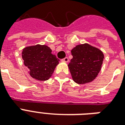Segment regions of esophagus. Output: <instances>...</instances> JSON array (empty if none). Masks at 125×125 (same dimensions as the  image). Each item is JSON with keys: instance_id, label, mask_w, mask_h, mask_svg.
<instances>
[{"instance_id": "esophagus-1", "label": "esophagus", "mask_w": 125, "mask_h": 125, "mask_svg": "<svg viewBox=\"0 0 125 125\" xmlns=\"http://www.w3.org/2000/svg\"><path fill=\"white\" fill-rule=\"evenodd\" d=\"M62 62H68L69 58H67V57H65V58L62 59Z\"/></svg>"}]
</instances>
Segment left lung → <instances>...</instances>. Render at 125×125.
Segmentation results:
<instances>
[{
  "instance_id": "obj_1",
  "label": "left lung",
  "mask_w": 125,
  "mask_h": 125,
  "mask_svg": "<svg viewBox=\"0 0 125 125\" xmlns=\"http://www.w3.org/2000/svg\"><path fill=\"white\" fill-rule=\"evenodd\" d=\"M73 58L68 67L73 80L78 84L92 82L101 69L104 54L100 49L84 43L71 50Z\"/></svg>"
}]
</instances>
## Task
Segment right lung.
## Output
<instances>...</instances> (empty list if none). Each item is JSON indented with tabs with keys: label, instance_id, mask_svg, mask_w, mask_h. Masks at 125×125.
Returning a JSON list of instances; mask_svg holds the SVG:
<instances>
[{
	"label": "right lung",
	"instance_id": "1",
	"mask_svg": "<svg viewBox=\"0 0 125 125\" xmlns=\"http://www.w3.org/2000/svg\"><path fill=\"white\" fill-rule=\"evenodd\" d=\"M51 52L50 47L40 44L22 49L24 64L29 69L28 73L32 78L40 81L51 78L60 61Z\"/></svg>",
	"mask_w": 125,
	"mask_h": 125
}]
</instances>
